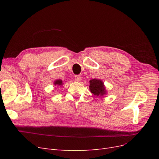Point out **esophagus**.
Listing matches in <instances>:
<instances>
[{
	"instance_id": "34e87169",
	"label": "esophagus",
	"mask_w": 159,
	"mask_h": 159,
	"mask_svg": "<svg viewBox=\"0 0 159 159\" xmlns=\"http://www.w3.org/2000/svg\"><path fill=\"white\" fill-rule=\"evenodd\" d=\"M81 80V75H75V81H80Z\"/></svg>"
}]
</instances>
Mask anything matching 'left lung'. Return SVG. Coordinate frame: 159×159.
Segmentation results:
<instances>
[{
	"label": "left lung",
	"instance_id": "1",
	"mask_svg": "<svg viewBox=\"0 0 159 159\" xmlns=\"http://www.w3.org/2000/svg\"><path fill=\"white\" fill-rule=\"evenodd\" d=\"M89 88L91 93L99 98H103L105 95L107 94L106 87L105 86L103 81L99 79L91 80Z\"/></svg>",
	"mask_w": 159,
	"mask_h": 159
}]
</instances>
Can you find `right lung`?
<instances>
[{"instance_id": "right-lung-1", "label": "right lung", "mask_w": 159, "mask_h": 159, "mask_svg": "<svg viewBox=\"0 0 159 159\" xmlns=\"http://www.w3.org/2000/svg\"><path fill=\"white\" fill-rule=\"evenodd\" d=\"M64 84V82L63 81H62L61 80H56L54 81V85L55 86H57V87H61V86Z\"/></svg>"}]
</instances>
